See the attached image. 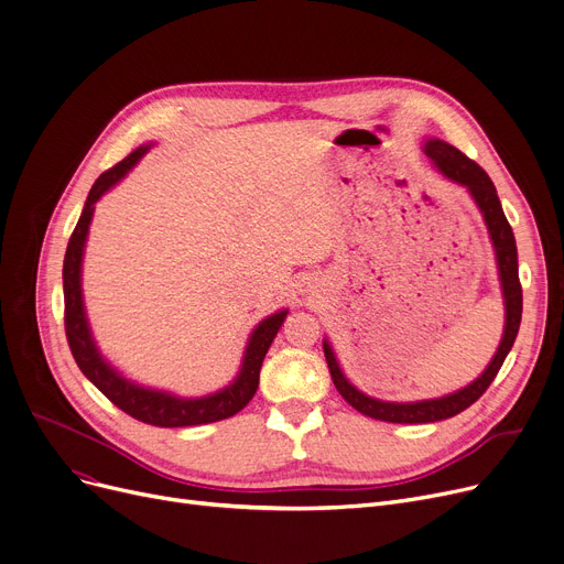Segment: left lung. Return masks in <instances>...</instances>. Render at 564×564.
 Here are the masks:
<instances>
[{"label":"left lung","mask_w":564,"mask_h":564,"mask_svg":"<svg viewBox=\"0 0 564 564\" xmlns=\"http://www.w3.org/2000/svg\"><path fill=\"white\" fill-rule=\"evenodd\" d=\"M423 151L432 160V164L438 169L441 175H446L448 181L466 187L470 198L478 205V210H480L487 232H489L494 253H496L502 304H506V327H502V338L494 354V359L489 361V366L482 370V375L478 379H473L468 387H464L455 393H448L443 398H432V400H419V402H387V400H377V398H370L364 391H359L345 377L329 340L324 338L322 340L324 357H327L329 372H332V379L336 383L338 393L345 398V402H349L354 409L361 411L364 416H370L375 421H387V423L446 421V419L457 416L459 411H464L466 406L476 402L489 389V383L494 381L502 361H506V357L510 354V349L517 340V334H519L521 308H523L514 232L506 219V213H502V205L498 200L491 177L476 162L468 160L462 151H457L455 145L441 141V139H427Z\"/></svg>","instance_id":"left-lung-1"}]
</instances>
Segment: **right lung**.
I'll return each instance as SVG.
<instances>
[{
  "mask_svg": "<svg viewBox=\"0 0 564 564\" xmlns=\"http://www.w3.org/2000/svg\"><path fill=\"white\" fill-rule=\"evenodd\" d=\"M153 143H143L137 151H132L123 162H118L113 169L105 171L94 183L91 192L86 196L82 217L70 235V242L64 258V304H66V336L73 357L84 372V377L94 383V387L109 398L118 409L130 413L132 419L158 425V427H189V425H205L217 423L224 419L235 416L242 411L249 400L256 395L260 368L267 349L276 338L281 324L288 315V308L276 311L274 315H267L258 327L251 332L242 366L237 377L217 393L203 395V398H181L169 391H158L141 387V383L123 377L100 354L91 327H88V317L84 308V294H82V260L84 247L88 237V226H91L96 203L118 183L123 181L128 171L137 166V162L151 151Z\"/></svg>",
  "mask_w": 564,
  "mask_h": 564,
  "instance_id": "1",
  "label": "right lung"
}]
</instances>
